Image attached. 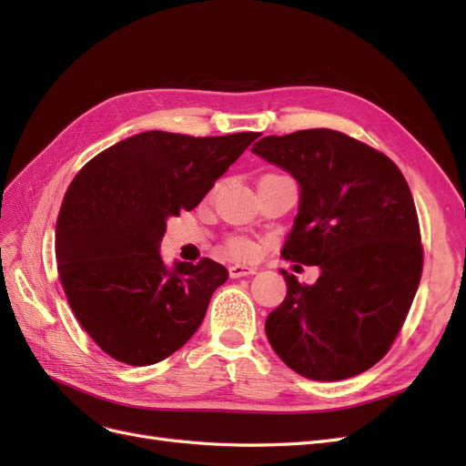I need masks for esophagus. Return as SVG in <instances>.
<instances>
[{
	"label": "esophagus",
	"mask_w": 466,
	"mask_h": 466,
	"mask_svg": "<svg viewBox=\"0 0 466 466\" xmlns=\"http://www.w3.org/2000/svg\"><path fill=\"white\" fill-rule=\"evenodd\" d=\"M229 274H231V278L252 276V274H257V268L247 266V264H233V266H229Z\"/></svg>",
	"instance_id": "1"
}]
</instances>
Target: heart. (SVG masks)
<instances>
[{
	"label": "heart",
	"instance_id": "1",
	"mask_svg": "<svg viewBox=\"0 0 466 466\" xmlns=\"http://www.w3.org/2000/svg\"><path fill=\"white\" fill-rule=\"evenodd\" d=\"M231 250L235 252V255H252L255 252V247H252V243L245 241V238H235V241L231 243Z\"/></svg>",
	"mask_w": 466,
	"mask_h": 466
}]
</instances>
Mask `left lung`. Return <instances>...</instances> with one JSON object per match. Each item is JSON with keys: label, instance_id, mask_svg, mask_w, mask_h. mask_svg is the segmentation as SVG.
<instances>
[{"label": "left lung", "instance_id": "1", "mask_svg": "<svg viewBox=\"0 0 466 466\" xmlns=\"http://www.w3.org/2000/svg\"><path fill=\"white\" fill-rule=\"evenodd\" d=\"M252 153L299 185L281 257L320 270L313 286L281 270L288 293L266 319L268 342L307 379L368 371L397 338L420 284L410 188L387 155L329 128L266 136Z\"/></svg>", "mask_w": 466, "mask_h": 466}]
</instances>
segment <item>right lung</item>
<instances>
[{
    "instance_id": "right-lung-1",
    "label": "right lung",
    "mask_w": 466,
    "mask_h": 466,
    "mask_svg": "<svg viewBox=\"0 0 466 466\" xmlns=\"http://www.w3.org/2000/svg\"><path fill=\"white\" fill-rule=\"evenodd\" d=\"M258 136L144 132L76 175L56 221V260L69 307L108 356L151 365L198 330L229 272L211 258L165 264L167 219L198 206Z\"/></svg>"
}]
</instances>
